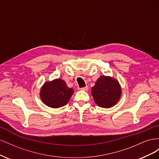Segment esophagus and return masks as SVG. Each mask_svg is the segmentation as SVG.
I'll list each match as a JSON object with an SVG mask.
<instances>
[{"instance_id":"1","label":"esophagus","mask_w":159,"mask_h":159,"mask_svg":"<svg viewBox=\"0 0 159 159\" xmlns=\"http://www.w3.org/2000/svg\"><path fill=\"white\" fill-rule=\"evenodd\" d=\"M88 86H85V87H84V88H80V89L81 90H84V91H88Z\"/></svg>"}]
</instances>
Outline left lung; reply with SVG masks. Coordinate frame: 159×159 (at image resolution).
Segmentation results:
<instances>
[{
    "mask_svg": "<svg viewBox=\"0 0 159 159\" xmlns=\"http://www.w3.org/2000/svg\"><path fill=\"white\" fill-rule=\"evenodd\" d=\"M95 103L103 108L111 107L118 103L121 96V88L113 77L101 75L91 88Z\"/></svg>",
    "mask_w": 159,
    "mask_h": 159,
    "instance_id": "left-lung-1",
    "label": "left lung"
}]
</instances>
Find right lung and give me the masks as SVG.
Here are the masks:
<instances>
[{
    "mask_svg": "<svg viewBox=\"0 0 159 159\" xmlns=\"http://www.w3.org/2000/svg\"><path fill=\"white\" fill-rule=\"evenodd\" d=\"M74 90L68 88L64 80L60 78L46 81L40 91L42 102L52 108H59L70 101Z\"/></svg>",
    "mask_w": 159,
    "mask_h": 159,
    "instance_id": "1",
    "label": "right lung"
}]
</instances>
